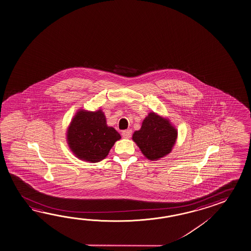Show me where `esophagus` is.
Listing matches in <instances>:
<instances>
[{
	"mask_svg": "<svg viewBox=\"0 0 251 251\" xmlns=\"http://www.w3.org/2000/svg\"><path fill=\"white\" fill-rule=\"evenodd\" d=\"M123 138H130L131 135H132V130L131 129H127V130H124L122 133Z\"/></svg>",
	"mask_w": 251,
	"mask_h": 251,
	"instance_id": "obj_1",
	"label": "esophagus"
}]
</instances>
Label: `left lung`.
Instances as JSON below:
<instances>
[{
    "instance_id": "obj_1",
    "label": "left lung",
    "mask_w": 251,
    "mask_h": 251,
    "mask_svg": "<svg viewBox=\"0 0 251 251\" xmlns=\"http://www.w3.org/2000/svg\"><path fill=\"white\" fill-rule=\"evenodd\" d=\"M177 129L171 121L154 112H150L143 121L139 130L133 133L132 140L144 156L150 161H158L168 155L175 146Z\"/></svg>"
}]
</instances>
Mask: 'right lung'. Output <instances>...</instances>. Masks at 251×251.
Masks as SVG:
<instances>
[{"mask_svg":"<svg viewBox=\"0 0 251 251\" xmlns=\"http://www.w3.org/2000/svg\"><path fill=\"white\" fill-rule=\"evenodd\" d=\"M121 137L115 128L106 124L101 109L78 110L66 131V141L73 153L81 161L93 163L104 160Z\"/></svg>","mask_w":251,"mask_h":251,"instance_id":"obj_1","label":"right lung"}]
</instances>
